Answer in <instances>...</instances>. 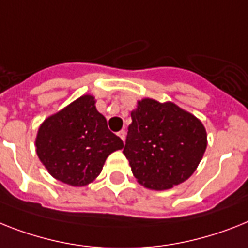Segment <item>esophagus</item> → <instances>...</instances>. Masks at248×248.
Wrapping results in <instances>:
<instances>
[{"label": "esophagus", "mask_w": 248, "mask_h": 248, "mask_svg": "<svg viewBox=\"0 0 248 248\" xmlns=\"http://www.w3.org/2000/svg\"><path fill=\"white\" fill-rule=\"evenodd\" d=\"M118 136H119V137H120V139H122L123 142H124V140H125L126 132H125V130H124V129H122V130H120V132H118Z\"/></svg>", "instance_id": "obj_1"}]
</instances>
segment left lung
<instances>
[{"label": "left lung", "instance_id": "obj_1", "mask_svg": "<svg viewBox=\"0 0 248 248\" xmlns=\"http://www.w3.org/2000/svg\"><path fill=\"white\" fill-rule=\"evenodd\" d=\"M123 153L139 184L167 190L193 175L206 149V132L198 118L173 102L138 101L132 111Z\"/></svg>", "mask_w": 248, "mask_h": 248}]
</instances>
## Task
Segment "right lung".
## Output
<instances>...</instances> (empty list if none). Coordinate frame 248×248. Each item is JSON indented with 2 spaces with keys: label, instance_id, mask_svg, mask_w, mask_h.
<instances>
[{
  "label": "right lung",
  "instance_id": "obj_1",
  "mask_svg": "<svg viewBox=\"0 0 248 248\" xmlns=\"http://www.w3.org/2000/svg\"><path fill=\"white\" fill-rule=\"evenodd\" d=\"M95 97L83 95L44 120L35 147L48 172L71 186H85L100 175L106 158L124 147L96 110Z\"/></svg>",
  "mask_w": 248,
  "mask_h": 248
}]
</instances>
